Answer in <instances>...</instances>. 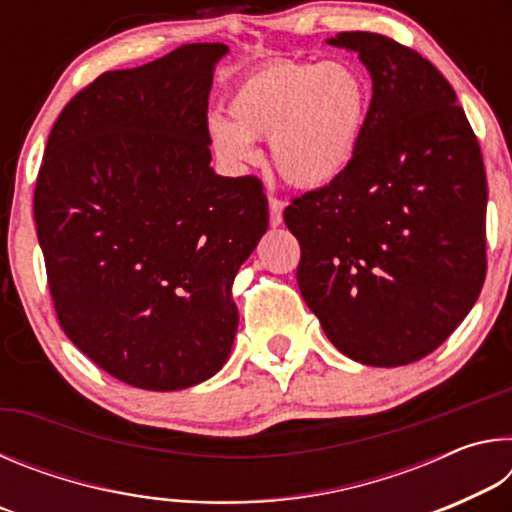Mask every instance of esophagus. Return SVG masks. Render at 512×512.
Returning a JSON list of instances; mask_svg holds the SVG:
<instances>
[{"label": "esophagus", "instance_id": "esophagus-1", "mask_svg": "<svg viewBox=\"0 0 512 512\" xmlns=\"http://www.w3.org/2000/svg\"><path fill=\"white\" fill-rule=\"evenodd\" d=\"M282 210H284V201L277 196L268 198V212H271V225L277 228V225H282Z\"/></svg>", "mask_w": 512, "mask_h": 512}]
</instances>
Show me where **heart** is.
Here are the masks:
<instances>
[{"instance_id":"obj_1","label":"heart","mask_w":512,"mask_h":512,"mask_svg":"<svg viewBox=\"0 0 512 512\" xmlns=\"http://www.w3.org/2000/svg\"><path fill=\"white\" fill-rule=\"evenodd\" d=\"M232 122L207 119L219 158L232 169L257 160L253 140H271L275 169L296 187H325L352 167L370 112V85L339 60H275L248 72L228 99Z\"/></svg>"}]
</instances>
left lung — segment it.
Wrapping results in <instances>:
<instances>
[{
  "label": "left lung",
  "mask_w": 512,
  "mask_h": 512,
  "mask_svg": "<svg viewBox=\"0 0 512 512\" xmlns=\"http://www.w3.org/2000/svg\"><path fill=\"white\" fill-rule=\"evenodd\" d=\"M372 101L357 158L293 198L298 287L334 348L366 366L427 357L470 314L485 280L488 183L479 142L443 74L379 33L345 31Z\"/></svg>",
  "instance_id": "1"
}]
</instances>
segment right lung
<instances>
[{
    "instance_id": "add662e5",
    "label": "right lung",
    "mask_w": 512,
    "mask_h": 512,
    "mask_svg": "<svg viewBox=\"0 0 512 512\" xmlns=\"http://www.w3.org/2000/svg\"><path fill=\"white\" fill-rule=\"evenodd\" d=\"M221 42L101 74L67 103L33 194L58 323L124 384L180 391L223 368L232 282L268 228L255 176L210 167Z\"/></svg>"
}]
</instances>
